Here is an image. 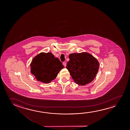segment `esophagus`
Returning a JSON list of instances; mask_svg holds the SVG:
<instances>
[{"label": "esophagus", "mask_w": 130, "mask_h": 130, "mask_svg": "<svg viewBox=\"0 0 130 130\" xmlns=\"http://www.w3.org/2000/svg\"><path fill=\"white\" fill-rule=\"evenodd\" d=\"M63 65H64V66L65 67H66V65H67V64H66V63L65 62H64L63 63Z\"/></svg>", "instance_id": "esophagus-1"}]
</instances>
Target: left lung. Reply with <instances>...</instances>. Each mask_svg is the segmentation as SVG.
I'll return each instance as SVG.
<instances>
[{
	"label": "left lung",
	"instance_id": "1",
	"mask_svg": "<svg viewBox=\"0 0 130 130\" xmlns=\"http://www.w3.org/2000/svg\"><path fill=\"white\" fill-rule=\"evenodd\" d=\"M68 57L66 68L75 83L81 86L91 83L98 72V60L87 52L71 53Z\"/></svg>",
	"mask_w": 130,
	"mask_h": 130
}]
</instances>
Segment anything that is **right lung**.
Here are the masks:
<instances>
[{"mask_svg":"<svg viewBox=\"0 0 130 130\" xmlns=\"http://www.w3.org/2000/svg\"><path fill=\"white\" fill-rule=\"evenodd\" d=\"M30 66L31 72L37 80L44 83H50L64 68L58 58L49 52H42L37 55L32 60Z\"/></svg>","mask_w":130,"mask_h":130,"instance_id":"right-lung-1","label":"right lung"}]
</instances>
